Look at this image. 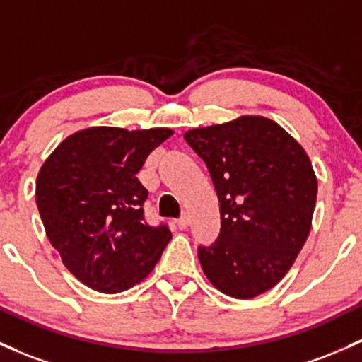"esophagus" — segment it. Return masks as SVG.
<instances>
[{
	"instance_id": "obj_1",
	"label": "esophagus",
	"mask_w": 362,
	"mask_h": 362,
	"mask_svg": "<svg viewBox=\"0 0 362 362\" xmlns=\"http://www.w3.org/2000/svg\"><path fill=\"white\" fill-rule=\"evenodd\" d=\"M177 225H178V228H180V230L187 228V226H189V214H182V216L177 220Z\"/></svg>"
}]
</instances>
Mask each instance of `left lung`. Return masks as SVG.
<instances>
[{"label": "left lung", "instance_id": "left-lung-1", "mask_svg": "<svg viewBox=\"0 0 362 362\" xmlns=\"http://www.w3.org/2000/svg\"><path fill=\"white\" fill-rule=\"evenodd\" d=\"M185 141L220 201V235L197 249L202 272L226 296L252 299L287 275L308 239L317 194L311 161L264 117L189 130Z\"/></svg>", "mask_w": 362, "mask_h": 362}]
</instances>
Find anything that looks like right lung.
Segmentation results:
<instances>
[{
	"label": "right lung",
	"instance_id": "obj_1",
	"mask_svg": "<svg viewBox=\"0 0 362 362\" xmlns=\"http://www.w3.org/2000/svg\"><path fill=\"white\" fill-rule=\"evenodd\" d=\"M170 129L93 127L66 137L41 166L35 201L51 245L77 280L103 293L134 287L172 240L144 220L137 173Z\"/></svg>",
	"mask_w": 362,
	"mask_h": 362
}]
</instances>
